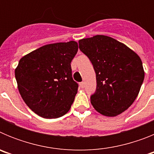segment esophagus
Segmentation results:
<instances>
[{"label":"esophagus","mask_w":154,"mask_h":154,"mask_svg":"<svg viewBox=\"0 0 154 154\" xmlns=\"http://www.w3.org/2000/svg\"><path fill=\"white\" fill-rule=\"evenodd\" d=\"M79 85L81 88H84V87H85V82H80Z\"/></svg>","instance_id":"34e87169"}]
</instances>
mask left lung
Returning a JSON list of instances; mask_svg holds the SVG:
<instances>
[{"label": "left lung", "mask_w": 154, "mask_h": 154, "mask_svg": "<svg viewBox=\"0 0 154 154\" xmlns=\"http://www.w3.org/2000/svg\"><path fill=\"white\" fill-rule=\"evenodd\" d=\"M96 75V91L91 104L100 114L116 116L135 101L144 79L140 58L125 44L106 35L79 41Z\"/></svg>", "instance_id": "1"}]
</instances>
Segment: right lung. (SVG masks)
I'll list each match as a JSON object with an SVG mask.
<instances>
[{"label":"right lung","instance_id":"obj_1","mask_svg":"<svg viewBox=\"0 0 154 154\" xmlns=\"http://www.w3.org/2000/svg\"><path fill=\"white\" fill-rule=\"evenodd\" d=\"M75 41L45 45L20 59L14 74L26 105L39 116L55 119L67 113L78 92L71 62L78 51Z\"/></svg>","mask_w":154,"mask_h":154}]
</instances>
